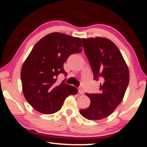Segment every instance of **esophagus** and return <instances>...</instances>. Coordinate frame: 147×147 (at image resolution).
Instances as JSON below:
<instances>
[{
	"label": "esophagus",
	"instance_id": "34e87169",
	"mask_svg": "<svg viewBox=\"0 0 147 147\" xmlns=\"http://www.w3.org/2000/svg\"><path fill=\"white\" fill-rule=\"evenodd\" d=\"M78 93H79L80 94H83L84 93V91H83V89H82V88H81V87H79V88H78Z\"/></svg>",
	"mask_w": 147,
	"mask_h": 147
}]
</instances>
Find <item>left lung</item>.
Masks as SVG:
<instances>
[{"mask_svg": "<svg viewBox=\"0 0 147 147\" xmlns=\"http://www.w3.org/2000/svg\"><path fill=\"white\" fill-rule=\"evenodd\" d=\"M85 54L93 73V80L100 81L98 93H87L91 103L80 110L89 120H100L112 113L123 100L129 84V71L119 49L103 38L82 39Z\"/></svg>", "mask_w": 147, "mask_h": 147, "instance_id": "8db88e82", "label": "left lung"}]
</instances>
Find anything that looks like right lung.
<instances>
[{
  "instance_id": "1",
  "label": "right lung",
  "mask_w": 147,
  "mask_h": 147,
  "mask_svg": "<svg viewBox=\"0 0 147 147\" xmlns=\"http://www.w3.org/2000/svg\"><path fill=\"white\" fill-rule=\"evenodd\" d=\"M81 39L68 35L51 33L35 45L24 61L21 79L24 97L36 111L53 114L61 108L65 98L78 93L75 87L63 80L56 84L59 74H67L63 63L71 54L82 51Z\"/></svg>"
}]
</instances>
